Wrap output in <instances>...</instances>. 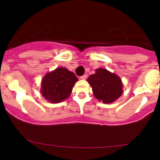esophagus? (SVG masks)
Instances as JSON below:
<instances>
[{"instance_id": "34e87169", "label": "esophagus", "mask_w": 160, "mask_h": 160, "mask_svg": "<svg viewBox=\"0 0 160 160\" xmlns=\"http://www.w3.org/2000/svg\"><path fill=\"white\" fill-rule=\"evenodd\" d=\"M80 78H81L82 80H86V79L87 78V74H84V75H82V76L80 77Z\"/></svg>"}]
</instances>
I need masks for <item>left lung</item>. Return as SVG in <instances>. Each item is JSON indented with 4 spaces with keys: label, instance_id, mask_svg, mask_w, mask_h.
<instances>
[{
    "label": "left lung",
    "instance_id": "8db88e82",
    "mask_svg": "<svg viewBox=\"0 0 160 160\" xmlns=\"http://www.w3.org/2000/svg\"><path fill=\"white\" fill-rule=\"evenodd\" d=\"M87 81L92 88L94 96L103 103H112L122 94V82L120 77L104 68L97 69Z\"/></svg>",
    "mask_w": 160,
    "mask_h": 160
}]
</instances>
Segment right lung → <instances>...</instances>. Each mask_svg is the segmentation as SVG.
<instances>
[{
	"mask_svg": "<svg viewBox=\"0 0 160 160\" xmlns=\"http://www.w3.org/2000/svg\"><path fill=\"white\" fill-rule=\"evenodd\" d=\"M78 79L65 68H57L43 77L41 81V94L52 103H59L71 95Z\"/></svg>",
	"mask_w": 160,
	"mask_h": 160,
	"instance_id": "1",
	"label": "right lung"
}]
</instances>
